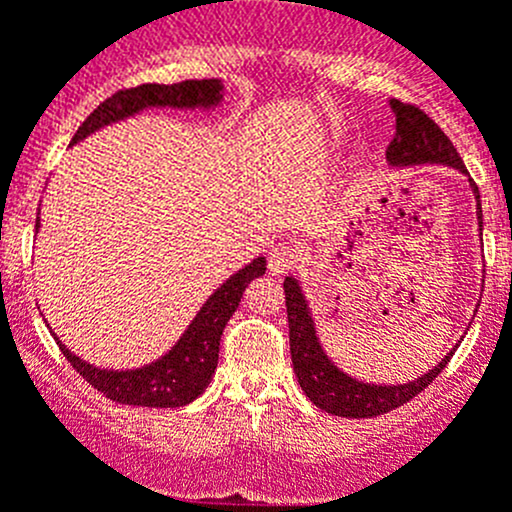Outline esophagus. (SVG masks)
<instances>
[{
	"mask_svg": "<svg viewBox=\"0 0 512 512\" xmlns=\"http://www.w3.org/2000/svg\"><path fill=\"white\" fill-rule=\"evenodd\" d=\"M299 260V250H296L291 243H279L269 250V272L272 274H282L289 267L296 265Z\"/></svg>",
	"mask_w": 512,
	"mask_h": 512,
	"instance_id": "esophagus-1",
	"label": "esophagus"
}]
</instances>
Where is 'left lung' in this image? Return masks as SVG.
Masks as SVG:
<instances>
[{
  "instance_id": "8db88e82",
  "label": "left lung",
  "mask_w": 512,
  "mask_h": 512,
  "mask_svg": "<svg viewBox=\"0 0 512 512\" xmlns=\"http://www.w3.org/2000/svg\"><path fill=\"white\" fill-rule=\"evenodd\" d=\"M391 109L396 114V136H393L389 150H386V160L393 167L425 165V162L435 165L437 162V165H447L462 174H469L452 140L445 136V131L425 111L398 99H391ZM469 187L476 199V218H479L481 230L484 216H481L479 187L474 184V179H469ZM284 296L286 316H289L291 362H294L296 379H299L303 393L316 403L320 411L330 415H340V418H374V415L396 411L398 406H403V403L418 396L420 391L428 389V384L437 379V374L447 367V362L454 355L452 350L435 369L418 376L415 381H408V384L381 386L352 379L350 374L340 372L333 364V359L325 355V350L320 347L311 308H308L306 296H303L301 286L294 277L284 279Z\"/></svg>"
}]
</instances>
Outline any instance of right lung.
Instances as JSON below:
<instances>
[{"label":"right lung","mask_w":512,"mask_h":512,"mask_svg":"<svg viewBox=\"0 0 512 512\" xmlns=\"http://www.w3.org/2000/svg\"><path fill=\"white\" fill-rule=\"evenodd\" d=\"M223 84L221 80H184L177 84H140V87L121 89L101 101L97 109L87 116V121L77 128L70 145L92 136L99 128L119 123L128 116H136L150 106H170V109H213L221 104ZM41 223L36 221V230ZM267 269L265 257H255L250 265L226 279L206 299L201 311L196 313L184 335L174 342L170 352H165L155 362L138 369H101L72 355L58 340L60 352L67 362L87 379L94 389L106 398L126 406L143 408H179L196 401L209 386L218 364V345L221 335L235 308L240 306L245 286L255 277H262Z\"/></svg>","instance_id":"right-lung-1"}]
</instances>
